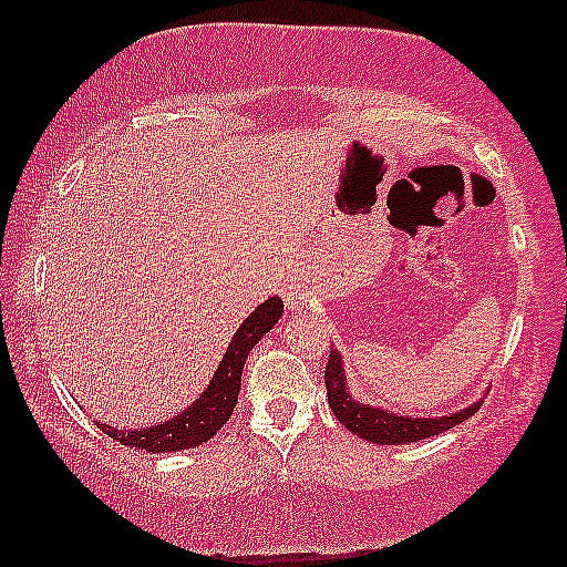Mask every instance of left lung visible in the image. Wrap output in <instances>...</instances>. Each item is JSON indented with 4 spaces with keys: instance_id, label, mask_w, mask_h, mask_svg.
I'll use <instances>...</instances> for the list:
<instances>
[{
    "instance_id": "1",
    "label": "left lung",
    "mask_w": 567,
    "mask_h": 567,
    "mask_svg": "<svg viewBox=\"0 0 567 567\" xmlns=\"http://www.w3.org/2000/svg\"><path fill=\"white\" fill-rule=\"evenodd\" d=\"M326 388H328V406L333 409L338 422H341L349 432H354V435L378 445H406V443H419V440L435 437L440 432L461 424L463 419L476 414V409L482 406V401H476L468 409L455 411V414L435 416V419H414V416L391 414V411L370 406V403H359L357 399H351L349 385H347V372H343L341 354H338L336 349L330 351L328 357Z\"/></svg>"
}]
</instances>
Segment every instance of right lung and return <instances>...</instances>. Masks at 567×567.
<instances>
[{"label":"right lung","instance_id":"add662e5","mask_svg":"<svg viewBox=\"0 0 567 567\" xmlns=\"http://www.w3.org/2000/svg\"><path fill=\"white\" fill-rule=\"evenodd\" d=\"M281 315V299L270 297L268 301H262V305L241 322L237 333H234L229 349H226L216 374H213L210 385L205 388L200 399H197L193 406L182 411V414L166 419V422L156 424V427L145 430H116L109 427V424H101L104 435L116 440V443L148 453H176L208 443V440L229 422L231 411L237 406L241 370H245L247 354L252 351L255 343L276 326Z\"/></svg>","mask_w":567,"mask_h":567}]
</instances>
